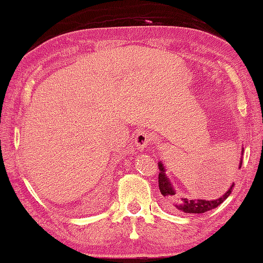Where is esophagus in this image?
<instances>
[{
	"mask_svg": "<svg viewBox=\"0 0 263 263\" xmlns=\"http://www.w3.org/2000/svg\"><path fill=\"white\" fill-rule=\"evenodd\" d=\"M149 141H151V136L147 132H139L135 136V147L139 151H144V148H147L149 144Z\"/></svg>",
	"mask_w": 263,
	"mask_h": 263,
	"instance_id": "34e87169",
	"label": "esophagus"
}]
</instances>
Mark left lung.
<instances>
[{
    "label": "left lung",
    "instance_id": "8db88e82",
    "mask_svg": "<svg viewBox=\"0 0 263 263\" xmlns=\"http://www.w3.org/2000/svg\"><path fill=\"white\" fill-rule=\"evenodd\" d=\"M242 154H243V148H242ZM242 165V159L240 160L239 167L235 165V168H241ZM159 188L160 192L162 194L163 197L165 199V202H167L168 207H171V209H174V211H179V212H183V213H189V214H201V213H205L208 211H212V209L219 207V205L223 202L227 197L230 195V193L233 191L234 183L230 185V188L223 195L216 200H189L187 197H177L176 195V191L174 188V185L172 184L169 177L165 175V169L164 165L159 162Z\"/></svg>",
    "mask_w": 263,
    "mask_h": 263
}]
</instances>
